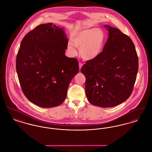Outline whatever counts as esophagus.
<instances>
[{
    "instance_id": "obj_1",
    "label": "esophagus",
    "mask_w": 152,
    "mask_h": 152,
    "mask_svg": "<svg viewBox=\"0 0 152 152\" xmlns=\"http://www.w3.org/2000/svg\"><path fill=\"white\" fill-rule=\"evenodd\" d=\"M83 65V63H81V62H79V68L80 69L81 68V67H82V66Z\"/></svg>"
}]
</instances>
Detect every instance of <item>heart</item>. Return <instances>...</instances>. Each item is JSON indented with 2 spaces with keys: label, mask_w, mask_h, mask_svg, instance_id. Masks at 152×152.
I'll return each mask as SVG.
<instances>
[{
  "label": "heart",
  "mask_w": 152,
  "mask_h": 152,
  "mask_svg": "<svg viewBox=\"0 0 152 152\" xmlns=\"http://www.w3.org/2000/svg\"><path fill=\"white\" fill-rule=\"evenodd\" d=\"M105 40L104 32L95 28L83 30L72 38L73 44L80 49V55L86 60H92L97 57L102 50ZM73 45L69 42L67 46L68 50L72 54L76 52Z\"/></svg>",
  "instance_id": "1"
}]
</instances>
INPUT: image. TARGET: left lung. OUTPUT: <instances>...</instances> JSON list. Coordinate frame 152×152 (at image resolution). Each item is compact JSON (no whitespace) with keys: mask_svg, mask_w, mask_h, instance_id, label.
<instances>
[{"mask_svg":"<svg viewBox=\"0 0 152 152\" xmlns=\"http://www.w3.org/2000/svg\"><path fill=\"white\" fill-rule=\"evenodd\" d=\"M108 38L100 54L81 68L86 78L88 101L102 108L113 107L126 101L132 93L138 70L133 42L121 31L108 25Z\"/></svg>","mask_w":152,"mask_h":152,"instance_id":"1","label":"left lung"}]
</instances>
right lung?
<instances>
[{"instance_id": "add662e5", "label": "right lung", "mask_w": 152, "mask_h": 152, "mask_svg": "<svg viewBox=\"0 0 152 152\" xmlns=\"http://www.w3.org/2000/svg\"><path fill=\"white\" fill-rule=\"evenodd\" d=\"M68 43L63 29L52 23L37 26L22 40L16 60L18 79L25 96L40 107L61 104L79 72L77 60L65 55Z\"/></svg>"}]
</instances>
